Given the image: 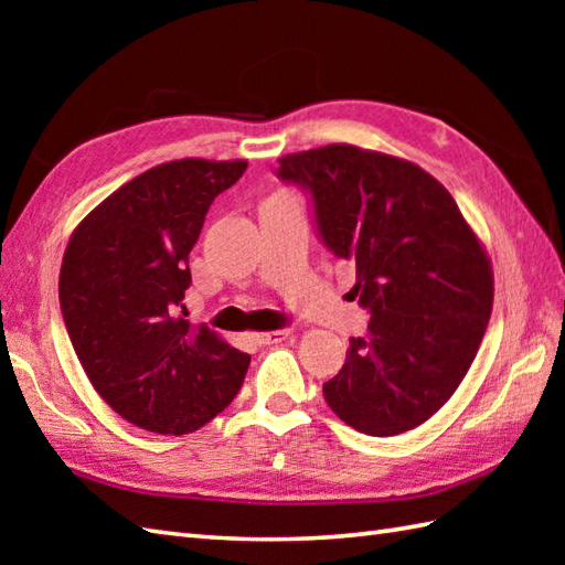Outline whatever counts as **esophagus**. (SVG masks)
<instances>
[{"instance_id": "esophagus-1", "label": "esophagus", "mask_w": 565, "mask_h": 565, "mask_svg": "<svg viewBox=\"0 0 565 565\" xmlns=\"http://www.w3.org/2000/svg\"><path fill=\"white\" fill-rule=\"evenodd\" d=\"M291 338V330H271V332H257L255 340L259 344H276V342H284Z\"/></svg>"}]
</instances>
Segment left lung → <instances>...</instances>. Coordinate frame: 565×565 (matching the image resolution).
Masks as SVG:
<instances>
[{
    "mask_svg": "<svg viewBox=\"0 0 565 565\" xmlns=\"http://www.w3.org/2000/svg\"><path fill=\"white\" fill-rule=\"evenodd\" d=\"M279 179L313 199L322 243L356 267L369 308L332 413L371 437L423 425L459 388L493 310V267L456 201L423 167L347 142L279 158Z\"/></svg>",
    "mask_w": 565,
    "mask_h": 565,
    "instance_id": "obj_1",
    "label": "left lung"
}]
</instances>
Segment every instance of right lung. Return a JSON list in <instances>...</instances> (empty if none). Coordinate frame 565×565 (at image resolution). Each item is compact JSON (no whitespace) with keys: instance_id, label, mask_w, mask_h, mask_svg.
<instances>
[{"instance_id":"add662e5","label":"right lung","mask_w":565,"mask_h":565,"mask_svg":"<svg viewBox=\"0 0 565 565\" xmlns=\"http://www.w3.org/2000/svg\"><path fill=\"white\" fill-rule=\"evenodd\" d=\"M245 160H172L130 179L72 233L60 310L94 391L128 423L186 435L231 405L249 354L179 316L189 252Z\"/></svg>"}]
</instances>
